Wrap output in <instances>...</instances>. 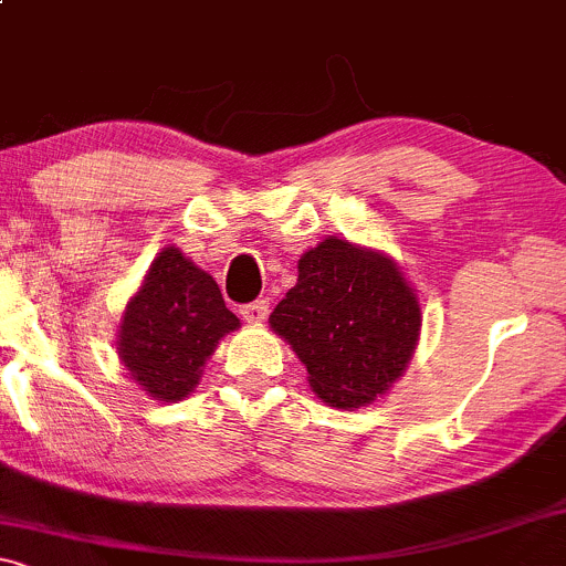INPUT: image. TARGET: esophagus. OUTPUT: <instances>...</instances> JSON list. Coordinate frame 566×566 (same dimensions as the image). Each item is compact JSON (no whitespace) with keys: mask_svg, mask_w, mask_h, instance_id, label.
Wrapping results in <instances>:
<instances>
[{"mask_svg":"<svg viewBox=\"0 0 566 566\" xmlns=\"http://www.w3.org/2000/svg\"><path fill=\"white\" fill-rule=\"evenodd\" d=\"M239 314L244 316V322L250 324H261L265 316H269V301H255V303H247L239 308Z\"/></svg>","mask_w":566,"mask_h":566,"instance_id":"1","label":"esophagus"}]
</instances>
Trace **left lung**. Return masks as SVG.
<instances>
[{
  "label": "left lung",
  "instance_id": "8db88e82",
  "mask_svg": "<svg viewBox=\"0 0 566 566\" xmlns=\"http://www.w3.org/2000/svg\"><path fill=\"white\" fill-rule=\"evenodd\" d=\"M329 407H365L401 378L420 335V303L378 250L327 237L297 261V284L271 314Z\"/></svg>",
  "mask_w": 566,
  "mask_h": 566
}]
</instances>
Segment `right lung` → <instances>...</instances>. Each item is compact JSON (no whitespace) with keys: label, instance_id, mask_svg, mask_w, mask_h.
Segmentation results:
<instances>
[{"label":"right lung","instance_id":"add662e5","mask_svg":"<svg viewBox=\"0 0 566 566\" xmlns=\"http://www.w3.org/2000/svg\"><path fill=\"white\" fill-rule=\"evenodd\" d=\"M233 329L239 319L226 308L216 279L178 247H165L129 297L116 354L148 396L180 401L197 388L220 337Z\"/></svg>","mask_w":566,"mask_h":566}]
</instances>
